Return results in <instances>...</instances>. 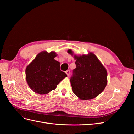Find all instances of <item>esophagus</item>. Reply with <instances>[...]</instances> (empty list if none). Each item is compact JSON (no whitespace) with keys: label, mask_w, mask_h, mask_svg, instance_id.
I'll return each mask as SVG.
<instances>
[{"label":"esophagus","mask_w":134,"mask_h":134,"mask_svg":"<svg viewBox=\"0 0 134 134\" xmlns=\"http://www.w3.org/2000/svg\"><path fill=\"white\" fill-rule=\"evenodd\" d=\"M65 72H66V74H67L68 76H69V75H70V71H69V70H66V71H65Z\"/></svg>","instance_id":"34e87169"}]
</instances>
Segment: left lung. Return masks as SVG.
Masks as SVG:
<instances>
[{
	"mask_svg": "<svg viewBox=\"0 0 134 134\" xmlns=\"http://www.w3.org/2000/svg\"><path fill=\"white\" fill-rule=\"evenodd\" d=\"M72 56L73 52L68 50ZM76 68L70 78L71 86L74 94L82 100L94 98L102 93L107 83L106 68L92 52L88 55L76 56Z\"/></svg>",
	"mask_w": 134,
	"mask_h": 134,
	"instance_id": "8db88e82",
	"label": "left lung"
}]
</instances>
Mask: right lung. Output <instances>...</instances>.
I'll return each mask as SVG.
<instances>
[{"label": "right lung", "mask_w": 134, "mask_h": 134, "mask_svg": "<svg viewBox=\"0 0 134 134\" xmlns=\"http://www.w3.org/2000/svg\"><path fill=\"white\" fill-rule=\"evenodd\" d=\"M56 52L42 51L26 69V78L31 90L40 94H47L56 89L57 85L67 76L61 71L60 63L54 58Z\"/></svg>", "instance_id": "add662e5"}]
</instances>
